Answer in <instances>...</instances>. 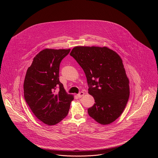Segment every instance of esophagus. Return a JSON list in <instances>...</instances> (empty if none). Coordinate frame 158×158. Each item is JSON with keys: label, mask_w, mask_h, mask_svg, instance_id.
Returning a JSON list of instances; mask_svg holds the SVG:
<instances>
[{"label": "esophagus", "mask_w": 158, "mask_h": 158, "mask_svg": "<svg viewBox=\"0 0 158 158\" xmlns=\"http://www.w3.org/2000/svg\"><path fill=\"white\" fill-rule=\"evenodd\" d=\"M84 95V92H81L79 94H78L77 95V97H79V98H81V97H83Z\"/></svg>", "instance_id": "obj_1"}]
</instances>
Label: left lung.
Instances as JSON below:
<instances>
[{
	"label": "left lung",
	"mask_w": 158,
	"mask_h": 158,
	"mask_svg": "<svg viewBox=\"0 0 158 158\" xmlns=\"http://www.w3.org/2000/svg\"><path fill=\"white\" fill-rule=\"evenodd\" d=\"M70 55L83 69L89 94L95 100L94 106L88 109L89 115L102 125L114 122L123 112L130 94L122 59L106 47L77 46Z\"/></svg>",
	"instance_id": "obj_1"
}]
</instances>
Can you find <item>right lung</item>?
I'll use <instances>...</instances> for the list:
<instances>
[{
    "label": "right lung",
    "mask_w": 158,
    "mask_h": 158,
    "mask_svg": "<svg viewBox=\"0 0 158 158\" xmlns=\"http://www.w3.org/2000/svg\"><path fill=\"white\" fill-rule=\"evenodd\" d=\"M70 50L44 49L35 55L26 71L24 99L37 118L48 126L56 124L68 115L74 99L59 80L60 63Z\"/></svg>",
    "instance_id": "add662e5"
}]
</instances>
